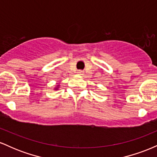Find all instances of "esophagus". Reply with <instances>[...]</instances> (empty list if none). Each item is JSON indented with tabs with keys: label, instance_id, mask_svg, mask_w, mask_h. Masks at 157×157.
<instances>
[{
	"label": "esophagus",
	"instance_id": "34e87169",
	"mask_svg": "<svg viewBox=\"0 0 157 157\" xmlns=\"http://www.w3.org/2000/svg\"><path fill=\"white\" fill-rule=\"evenodd\" d=\"M77 73L78 74V75H83L84 71H82V70H78V71H77Z\"/></svg>",
	"mask_w": 157,
	"mask_h": 157
}]
</instances>
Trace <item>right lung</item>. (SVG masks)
Returning <instances> with one entry per match:
<instances>
[{"mask_svg":"<svg viewBox=\"0 0 157 157\" xmlns=\"http://www.w3.org/2000/svg\"><path fill=\"white\" fill-rule=\"evenodd\" d=\"M59 88H60V85H57V86L55 88V90H58Z\"/></svg>","mask_w":157,"mask_h":157,"instance_id":"right-lung-1","label":"right lung"}]
</instances>
